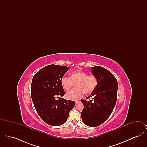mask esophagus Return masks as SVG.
I'll use <instances>...</instances> for the list:
<instances>
[{"mask_svg": "<svg viewBox=\"0 0 147 147\" xmlns=\"http://www.w3.org/2000/svg\"><path fill=\"white\" fill-rule=\"evenodd\" d=\"M79 102V101H76V103L77 104V103H78Z\"/></svg>", "mask_w": 147, "mask_h": 147, "instance_id": "34e87169", "label": "esophagus"}]
</instances>
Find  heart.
<instances>
[{
	"mask_svg": "<svg viewBox=\"0 0 147 147\" xmlns=\"http://www.w3.org/2000/svg\"><path fill=\"white\" fill-rule=\"evenodd\" d=\"M61 85L65 90H69L76 84V88L68 92L65 96L70 100H77L84 93L92 92L98 85V79L94 76H89L82 70L73 71L70 77L64 76L61 80Z\"/></svg>",
	"mask_w": 147,
	"mask_h": 147,
	"instance_id": "heart-1",
	"label": "heart"
}]
</instances>
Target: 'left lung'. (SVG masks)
Wrapping results in <instances>:
<instances>
[{"label":"left lung","instance_id":"1","mask_svg":"<svg viewBox=\"0 0 147 147\" xmlns=\"http://www.w3.org/2000/svg\"><path fill=\"white\" fill-rule=\"evenodd\" d=\"M92 73L98 79V85L91 92L89 101L82 99L84 109L82 119L87 126L94 127L102 123L109 117L115 106L118 89L117 80L112 73L100 66L92 67Z\"/></svg>","mask_w":147,"mask_h":147}]
</instances>
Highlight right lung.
<instances>
[{
  "instance_id": "add662e5",
  "label": "right lung",
  "mask_w": 147,
  "mask_h": 147,
  "mask_svg": "<svg viewBox=\"0 0 147 147\" xmlns=\"http://www.w3.org/2000/svg\"><path fill=\"white\" fill-rule=\"evenodd\" d=\"M68 70L65 65L51 64L32 78L31 95L35 109L42 120L51 126L64 123L76 105L74 101L62 98L65 92L61 80ZM57 98L59 99L56 100Z\"/></svg>"
}]
</instances>
